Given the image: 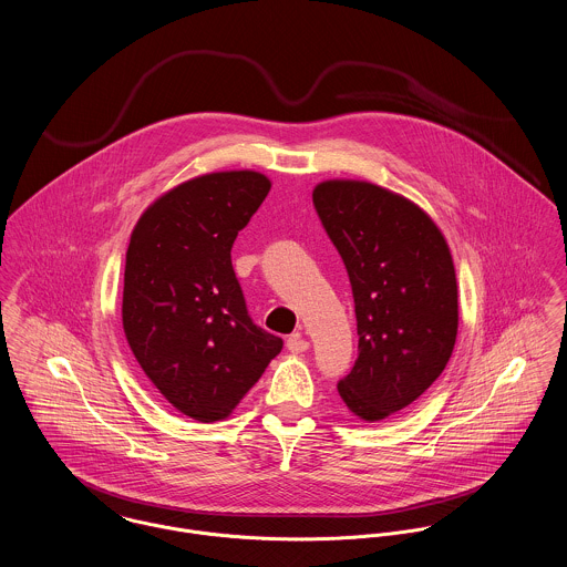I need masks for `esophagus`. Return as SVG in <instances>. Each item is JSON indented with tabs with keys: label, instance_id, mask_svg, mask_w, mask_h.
<instances>
[{
	"label": "esophagus",
	"instance_id": "1",
	"mask_svg": "<svg viewBox=\"0 0 567 567\" xmlns=\"http://www.w3.org/2000/svg\"><path fill=\"white\" fill-rule=\"evenodd\" d=\"M309 341L302 337V332H293L289 339H287V350L293 352V354H302L309 350Z\"/></svg>",
	"mask_w": 567,
	"mask_h": 567
}]
</instances>
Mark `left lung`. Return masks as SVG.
<instances>
[{
	"label": "left lung",
	"mask_w": 567,
	"mask_h": 567,
	"mask_svg": "<svg viewBox=\"0 0 567 567\" xmlns=\"http://www.w3.org/2000/svg\"><path fill=\"white\" fill-rule=\"evenodd\" d=\"M323 230L352 285L359 357L337 389L365 422L415 402L452 357L456 276L435 221L411 199L361 181L313 190Z\"/></svg>",
	"instance_id": "left-lung-1"
}]
</instances>
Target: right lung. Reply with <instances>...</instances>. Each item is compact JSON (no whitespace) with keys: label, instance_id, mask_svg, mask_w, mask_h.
Instances as JSON below:
<instances>
[{"label":"right lung","instance_id":"right-lung-1","mask_svg":"<svg viewBox=\"0 0 567 567\" xmlns=\"http://www.w3.org/2000/svg\"><path fill=\"white\" fill-rule=\"evenodd\" d=\"M258 172H217L161 195L126 252L124 332L145 377L185 415L233 413L282 350L256 326L233 269V244L267 197Z\"/></svg>","mask_w":567,"mask_h":567}]
</instances>
